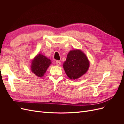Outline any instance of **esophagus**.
Returning <instances> with one entry per match:
<instances>
[{
    "label": "esophagus",
    "mask_w": 124,
    "mask_h": 124,
    "mask_svg": "<svg viewBox=\"0 0 124 124\" xmlns=\"http://www.w3.org/2000/svg\"><path fill=\"white\" fill-rule=\"evenodd\" d=\"M56 65H57V66H60L61 65V62L60 61H57L56 62Z\"/></svg>",
    "instance_id": "obj_1"
}]
</instances>
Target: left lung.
Masks as SVG:
<instances>
[{"instance_id": "left-lung-1", "label": "left lung", "mask_w": 124, "mask_h": 124, "mask_svg": "<svg viewBox=\"0 0 124 124\" xmlns=\"http://www.w3.org/2000/svg\"><path fill=\"white\" fill-rule=\"evenodd\" d=\"M89 62L86 56L80 50L71 51L67 55L63 67L70 79H77L84 74L89 68Z\"/></svg>"}]
</instances>
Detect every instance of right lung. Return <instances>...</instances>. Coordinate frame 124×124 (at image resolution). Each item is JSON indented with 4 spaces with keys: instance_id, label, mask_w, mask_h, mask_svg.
<instances>
[{
    "instance_id": "right-lung-1",
    "label": "right lung",
    "mask_w": 124,
    "mask_h": 124,
    "mask_svg": "<svg viewBox=\"0 0 124 124\" xmlns=\"http://www.w3.org/2000/svg\"><path fill=\"white\" fill-rule=\"evenodd\" d=\"M51 63V62L50 59L45 56L39 54L32 61L31 70L37 76L42 77Z\"/></svg>"
}]
</instances>
